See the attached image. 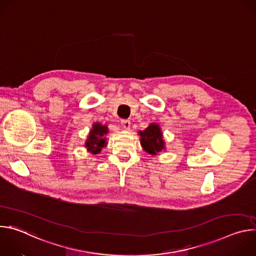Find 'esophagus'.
I'll use <instances>...</instances> for the list:
<instances>
[{
  "instance_id": "1",
  "label": "esophagus",
  "mask_w": 256,
  "mask_h": 256,
  "mask_svg": "<svg viewBox=\"0 0 256 256\" xmlns=\"http://www.w3.org/2000/svg\"><path fill=\"white\" fill-rule=\"evenodd\" d=\"M120 124H122V126L124 128V130H128L130 126V122L128 120H122L120 122Z\"/></svg>"
}]
</instances>
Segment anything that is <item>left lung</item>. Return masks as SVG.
<instances>
[{
    "instance_id": "left-lung-1",
    "label": "left lung",
    "mask_w": 256,
    "mask_h": 256,
    "mask_svg": "<svg viewBox=\"0 0 256 256\" xmlns=\"http://www.w3.org/2000/svg\"><path fill=\"white\" fill-rule=\"evenodd\" d=\"M140 136V142L142 150L152 156H156L166 149L163 132L158 124L152 122L150 126L138 132Z\"/></svg>"
}]
</instances>
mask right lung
Here are the masks:
<instances>
[{"label":"right lung","instance_id":"add662e5","mask_svg":"<svg viewBox=\"0 0 256 256\" xmlns=\"http://www.w3.org/2000/svg\"><path fill=\"white\" fill-rule=\"evenodd\" d=\"M108 134V126L100 122H94L92 128L85 142V148L92 155L99 154L103 148L106 147V134Z\"/></svg>","mask_w":256,"mask_h":256}]
</instances>
